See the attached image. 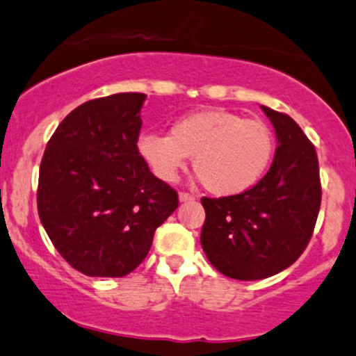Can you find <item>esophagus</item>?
<instances>
[{
  "label": "esophagus",
  "instance_id": "obj_1",
  "mask_svg": "<svg viewBox=\"0 0 356 356\" xmlns=\"http://www.w3.org/2000/svg\"><path fill=\"white\" fill-rule=\"evenodd\" d=\"M179 200L181 202H190V200H195V195L193 193H188V192H179Z\"/></svg>",
  "mask_w": 356,
  "mask_h": 356
}]
</instances>
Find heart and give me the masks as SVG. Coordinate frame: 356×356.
Segmentation results:
<instances>
[{"mask_svg":"<svg viewBox=\"0 0 356 356\" xmlns=\"http://www.w3.org/2000/svg\"><path fill=\"white\" fill-rule=\"evenodd\" d=\"M140 158L161 181H175L193 156L209 192L231 197L253 188L268 170L275 139L270 127L220 108L192 112L173 122L170 136L149 132L137 143Z\"/></svg>","mask_w":356,"mask_h":356,"instance_id":"b5f03b06","label":"heart"}]
</instances>
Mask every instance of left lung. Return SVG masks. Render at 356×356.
Returning <instances> with one entry per match:
<instances>
[{
  "label": "left lung",
  "mask_w": 356,
  "mask_h": 356,
  "mask_svg": "<svg viewBox=\"0 0 356 356\" xmlns=\"http://www.w3.org/2000/svg\"><path fill=\"white\" fill-rule=\"evenodd\" d=\"M277 134L268 173L248 192L202 198L200 243L209 261L236 280H261L304 253L321 207L316 147L286 113L261 106Z\"/></svg>",
  "instance_id": "obj_1"
}]
</instances>
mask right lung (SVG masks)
Listing matches in <instances>:
<instances>
[{"mask_svg": "<svg viewBox=\"0 0 356 356\" xmlns=\"http://www.w3.org/2000/svg\"><path fill=\"white\" fill-rule=\"evenodd\" d=\"M144 93L95 98L64 118L39 171L37 209L59 254L88 277H125L144 261L178 193L140 158Z\"/></svg>", "mask_w": 356, "mask_h": 356, "instance_id": "obj_1", "label": "right lung"}]
</instances>
